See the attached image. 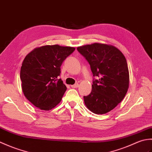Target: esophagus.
I'll list each match as a JSON object with an SVG mask.
<instances>
[{
	"instance_id": "obj_1",
	"label": "esophagus",
	"mask_w": 152,
	"mask_h": 152,
	"mask_svg": "<svg viewBox=\"0 0 152 152\" xmlns=\"http://www.w3.org/2000/svg\"><path fill=\"white\" fill-rule=\"evenodd\" d=\"M78 86H79L78 83H75V84L71 86V87H72V88H78Z\"/></svg>"
}]
</instances>
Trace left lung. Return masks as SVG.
<instances>
[{
	"instance_id": "obj_1",
	"label": "left lung",
	"mask_w": 152,
	"mask_h": 152,
	"mask_svg": "<svg viewBox=\"0 0 152 152\" xmlns=\"http://www.w3.org/2000/svg\"><path fill=\"white\" fill-rule=\"evenodd\" d=\"M88 61L94 76L85 104L96 114L111 111L124 99L129 86V72L124 55L112 45L93 43L77 48Z\"/></svg>"
}]
</instances>
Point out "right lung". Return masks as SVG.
<instances>
[{
	"label": "right lung",
	"mask_w": 152,
	"mask_h": 152,
	"mask_svg": "<svg viewBox=\"0 0 152 152\" xmlns=\"http://www.w3.org/2000/svg\"><path fill=\"white\" fill-rule=\"evenodd\" d=\"M75 48L58 44L35 48L27 54L20 71L22 91L36 107L50 110L59 104L66 87L58 79L63 61Z\"/></svg>",
	"instance_id": "right-lung-1"
}]
</instances>
